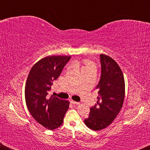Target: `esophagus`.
Instances as JSON below:
<instances>
[{
    "label": "esophagus",
    "instance_id": "esophagus-1",
    "mask_svg": "<svg viewBox=\"0 0 150 150\" xmlns=\"http://www.w3.org/2000/svg\"><path fill=\"white\" fill-rule=\"evenodd\" d=\"M70 102H71V104H80L79 102H75V101H74V100H71Z\"/></svg>",
    "mask_w": 150,
    "mask_h": 150
}]
</instances>
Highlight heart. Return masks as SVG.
Listing matches in <instances>:
<instances>
[{"mask_svg": "<svg viewBox=\"0 0 150 150\" xmlns=\"http://www.w3.org/2000/svg\"><path fill=\"white\" fill-rule=\"evenodd\" d=\"M84 66L82 67V71L86 70V69H96V65L89 61H85L84 62Z\"/></svg>", "mask_w": 150, "mask_h": 150, "instance_id": "heart-1", "label": "heart"}]
</instances>
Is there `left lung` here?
<instances>
[{
    "instance_id": "1",
    "label": "left lung",
    "mask_w": 150,
    "mask_h": 150,
    "mask_svg": "<svg viewBox=\"0 0 150 150\" xmlns=\"http://www.w3.org/2000/svg\"><path fill=\"white\" fill-rule=\"evenodd\" d=\"M102 74L96 87L100 96L97 104L90 108L85 124L93 130L106 128L113 122L122 109L125 97V81L122 69L108 55L100 54Z\"/></svg>"
}]
</instances>
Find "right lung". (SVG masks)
Wrapping results in <instances>:
<instances>
[{
	"mask_svg": "<svg viewBox=\"0 0 150 150\" xmlns=\"http://www.w3.org/2000/svg\"><path fill=\"white\" fill-rule=\"evenodd\" d=\"M71 56H48L38 61L28 73L25 86V100L30 113L48 130L62 125L69 102L48 93L53 81L58 79Z\"/></svg>",
	"mask_w": 150,
	"mask_h": 150,
	"instance_id": "right-lung-1",
	"label": "right lung"
}]
</instances>
